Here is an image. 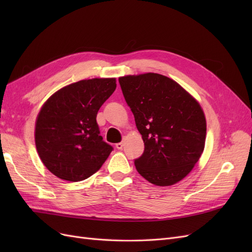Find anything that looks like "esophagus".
I'll return each mask as SVG.
<instances>
[{
  "label": "esophagus",
  "mask_w": 252,
  "mask_h": 252,
  "mask_svg": "<svg viewBox=\"0 0 252 252\" xmlns=\"http://www.w3.org/2000/svg\"><path fill=\"white\" fill-rule=\"evenodd\" d=\"M123 146H124V144L123 143H118V144H116V147H117V149H119V150H121V149H123Z\"/></svg>",
  "instance_id": "obj_1"
}]
</instances>
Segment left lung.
I'll use <instances>...</instances> for the list:
<instances>
[{"label":"left lung","instance_id":"left-lung-1","mask_svg":"<svg viewBox=\"0 0 252 252\" xmlns=\"http://www.w3.org/2000/svg\"><path fill=\"white\" fill-rule=\"evenodd\" d=\"M144 141L134 159L138 172L158 186L184 179L205 146L206 120L200 104L177 82L158 73L119 79Z\"/></svg>","mask_w":252,"mask_h":252}]
</instances>
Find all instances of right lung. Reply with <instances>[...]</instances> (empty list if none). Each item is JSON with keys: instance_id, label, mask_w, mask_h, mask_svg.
<instances>
[{"instance_id": "add662e5", "label": "right lung", "mask_w": 252, "mask_h": 252, "mask_svg": "<svg viewBox=\"0 0 252 252\" xmlns=\"http://www.w3.org/2000/svg\"><path fill=\"white\" fill-rule=\"evenodd\" d=\"M117 88L116 79L82 80L52 94L35 122V146L56 177L83 181L101 168L113 150L103 141L96 114Z\"/></svg>"}]
</instances>
